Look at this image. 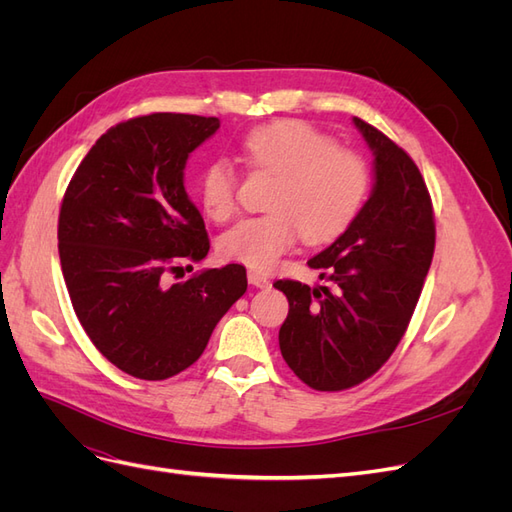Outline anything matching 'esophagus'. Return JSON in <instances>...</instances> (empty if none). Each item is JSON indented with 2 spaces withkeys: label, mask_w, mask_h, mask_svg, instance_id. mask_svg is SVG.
Listing matches in <instances>:
<instances>
[{
  "label": "esophagus",
  "mask_w": 512,
  "mask_h": 512,
  "mask_svg": "<svg viewBox=\"0 0 512 512\" xmlns=\"http://www.w3.org/2000/svg\"><path fill=\"white\" fill-rule=\"evenodd\" d=\"M247 282H250V284L256 286V288H267V286H269L267 277L260 275L258 271H247Z\"/></svg>",
  "instance_id": "esophagus-1"
}]
</instances>
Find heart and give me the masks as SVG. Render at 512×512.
Returning a JSON list of instances; mask_svg holds the SVG:
<instances>
[{
	"instance_id": "heart-1",
	"label": "heart",
	"mask_w": 512,
	"mask_h": 512,
	"mask_svg": "<svg viewBox=\"0 0 512 512\" xmlns=\"http://www.w3.org/2000/svg\"><path fill=\"white\" fill-rule=\"evenodd\" d=\"M245 156L254 168L280 177L269 213L241 220L220 239L224 258L269 271L294 241L322 243L342 235L359 213L367 192V166L348 149L303 121H275L245 136ZM200 200L213 220L237 209V175L226 160L200 175Z\"/></svg>"
}]
</instances>
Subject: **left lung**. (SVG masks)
<instances>
[{"label": "left lung", "instance_id": "1", "mask_svg": "<svg viewBox=\"0 0 512 512\" xmlns=\"http://www.w3.org/2000/svg\"><path fill=\"white\" fill-rule=\"evenodd\" d=\"M352 121L374 153V188L342 235L307 260L333 286L273 284L290 305L280 329L284 361L316 391L350 389L389 361L436 247L431 198L416 164L389 136Z\"/></svg>", "mask_w": 512, "mask_h": 512}]
</instances>
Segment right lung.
Wrapping results in <instances>:
<instances>
[{
  "label": "right lung",
  "instance_id": "add662e5",
  "mask_svg": "<svg viewBox=\"0 0 512 512\" xmlns=\"http://www.w3.org/2000/svg\"><path fill=\"white\" fill-rule=\"evenodd\" d=\"M218 128V117L181 113L117 123L89 149L61 203L59 260L76 318L106 359L134 378L166 380L196 363L247 290L241 265L173 286L164 280L209 252L183 170Z\"/></svg>",
  "mask_w": 512,
  "mask_h": 512
}]
</instances>
